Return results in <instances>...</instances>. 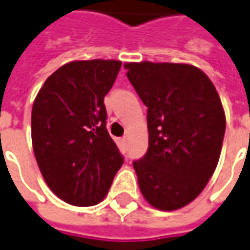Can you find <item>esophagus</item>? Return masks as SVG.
<instances>
[{
	"label": "esophagus",
	"mask_w": 250,
	"mask_h": 250,
	"mask_svg": "<svg viewBox=\"0 0 250 250\" xmlns=\"http://www.w3.org/2000/svg\"><path fill=\"white\" fill-rule=\"evenodd\" d=\"M120 145H122V146H127V145H128V137H127V135H125L123 138H120Z\"/></svg>",
	"instance_id": "esophagus-1"
}]
</instances>
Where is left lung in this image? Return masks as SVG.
<instances>
[{"mask_svg": "<svg viewBox=\"0 0 250 250\" xmlns=\"http://www.w3.org/2000/svg\"><path fill=\"white\" fill-rule=\"evenodd\" d=\"M127 77L147 107L149 149L134 161L139 189L161 211L186 207L215 172L226 116L214 83L193 64L127 62Z\"/></svg>", "mask_w": 250, "mask_h": 250, "instance_id": "left-lung-1", "label": "left lung"}]
</instances>
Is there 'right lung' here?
<instances>
[{"label":"right lung","instance_id":"right-lung-1","mask_svg":"<svg viewBox=\"0 0 250 250\" xmlns=\"http://www.w3.org/2000/svg\"><path fill=\"white\" fill-rule=\"evenodd\" d=\"M120 66L115 59L73 61L54 71L35 97V158L48 188L71 206L100 203L123 165L104 105Z\"/></svg>","mask_w":250,"mask_h":250}]
</instances>
